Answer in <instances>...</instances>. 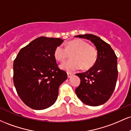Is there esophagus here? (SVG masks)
<instances>
[{
  "mask_svg": "<svg viewBox=\"0 0 131 131\" xmlns=\"http://www.w3.org/2000/svg\"><path fill=\"white\" fill-rule=\"evenodd\" d=\"M67 74H68V78H70L72 76H73V73H69V72H68Z\"/></svg>",
  "mask_w": 131,
  "mask_h": 131,
  "instance_id": "obj_1",
  "label": "esophagus"
}]
</instances>
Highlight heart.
<instances>
[{"instance_id":"1","label":"heart","mask_w":131,"mask_h":131,"mask_svg":"<svg viewBox=\"0 0 131 131\" xmlns=\"http://www.w3.org/2000/svg\"><path fill=\"white\" fill-rule=\"evenodd\" d=\"M71 53L72 60L60 64L61 69L68 72L78 70L82 67L84 69L90 68L94 65L98 58V51L95 47L80 39L68 41L65 48L62 45L56 47L53 55L55 59L62 61Z\"/></svg>"}]
</instances>
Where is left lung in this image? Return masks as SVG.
Segmentation results:
<instances>
[{
    "mask_svg": "<svg viewBox=\"0 0 131 131\" xmlns=\"http://www.w3.org/2000/svg\"><path fill=\"white\" fill-rule=\"evenodd\" d=\"M75 37L90 40L98 51V58L86 72L77 73L81 83L75 89L78 97L89 106H99L110 98L118 78L117 57L108 43L91 34Z\"/></svg>",
    "mask_w": 131,
    "mask_h": 131,
    "instance_id": "left-lung-1",
    "label": "left lung"
}]
</instances>
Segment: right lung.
<instances>
[{"instance_id": "obj_1", "label": "right lung", "mask_w": 131, "mask_h": 131, "mask_svg": "<svg viewBox=\"0 0 131 131\" xmlns=\"http://www.w3.org/2000/svg\"><path fill=\"white\" fill-rule=\"evenodd\" d=\"M63 40L39 37L22 48L13 62V83L27 106L34 110L50 107L67 73L57 64L53 53Z\"/></svg>"}]
</instances>
